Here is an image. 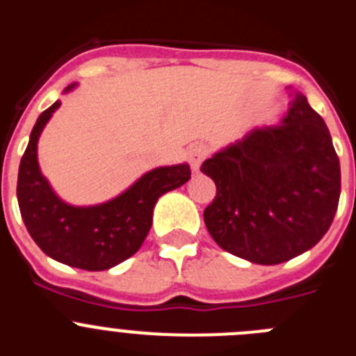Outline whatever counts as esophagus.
I'll return each instance as SVG.
<instances>
[{
    "label": "esophagus",
    "mask_w": 356,
    "mask_h": 356,
    "mask_svg": "<svg viewBox=\"0 0 356 356\" xmlns=\"http://www.w3.org/2000/svg\"><path fill=\"white\" fill-rule=\"evenodd\" d=\"M188 162H191V169L193 172H200L201 162L207 159V147L203 144H193L187 151Z\"/></svg>",
    "instance_id": "1"
}]
</instances>
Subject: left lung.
<instances>
[{"instance_id": "left-lung-1", "label": "left lung", "mask_w": 356, "mask_h": 356, "mask_svg": "<svg viewBox=\"0 0 356 356\" xmlns=\"http://www.w3.org/2000/svg\"><path fill=\"white\" fill-rule=\"evenodd\" d=\"M289 108L276 127L253 128L201 165L217 194L205 225L225 251L275 266L314 248L341 197V163L325 121L287 87Z\"/></svg>"}]
</instances>
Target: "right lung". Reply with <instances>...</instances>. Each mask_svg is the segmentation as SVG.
<instances>
[{
	"mask_svg": "<svg viewBox=\"0 0 356 356\" xmlns=\"http://www.w3.org/2000/svg\"><path fill=\"white\" fill-rule=\"evenodd\" d=\"M76 89L65 87L64 94ZM60 108L44 110L30 134L17 175V203L28 234L49 259L85 271H105L139 251L160 196L191 180L188 163L160 165L115 197L97 205H71L55 193L37 156L40 134Z\"/></svg>",
	"mask_w": 356,
	"mask_h": 356,
	"instance_id": "obj_1",
	"label": "right lung"
}]
</instances>
